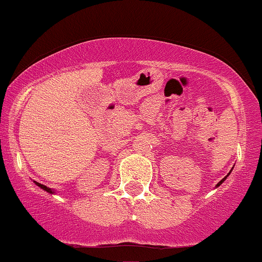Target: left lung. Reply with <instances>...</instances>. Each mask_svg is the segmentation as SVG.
<instances>
[{
    "mask_svg": "<svg viewBox=\"0 0 262 262\" xmlns=\"http://www.w3.org/2000/svg\"><path fill=\"white\" fill-rule=\"evenodd\" d=\"M225 179H226V177H224V179H222V180H221V181H220V182H219V184H217V185H216V186H220V185L222 184V182H224V180H225Z\"/></svg>",
    "mask_w": 262,
    "mask_h": 262,
    "instance_id": "8db88e82",
    "label": "left lung"
}]
</instances>
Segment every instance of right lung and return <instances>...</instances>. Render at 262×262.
Here are the masks:
<instances>
[{"label": "right lung", "instance_id": "obj_1", "mask_svg": "<svg viewBox=\"0 0 262 262\" xmlns=\"http://www.w3.org/2000/svg\"><path fill=\"white\" fill-rule=\"evenodd\" d=\"M35 184L37 185V186H40L41 188H43V190H45V191H47V192H50V193H53V191L51 190V188H49V187H47V186H45V185L40 184V182H36V181H35Z\"/></svg>", "mask_w": 262, "mask_h": 262}]
</instances>
